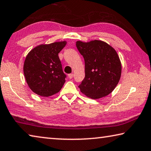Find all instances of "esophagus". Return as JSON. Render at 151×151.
Here are the masks:
<instances>
[{"mask_svg": "<svg viewBox=\"0 0 151 151\" xmlns=\"http://www.w3.org/2000/svg\"><path fill=\"white\" fill-rule=\"evenodd\" d=\"M73 76H74V75L73 73H71V74H69V75H68V78H72L73 77Z\"/></svg>", "mask_w": 151, "mask_h": 151, "instance_id": "obj_1", "label": "esophagus"}]
</instances>
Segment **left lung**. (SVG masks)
I'll use <instances>...</instances> for the list:
<instances>
[{
  "label": "left lung",
  "instance_id": "1",
  "mask_svg": "<svg viewBox=\"0 0 151 151\" xmlns=\"http://www.w3.org/2000/svg\"><path fill=\"white\" fill-rule=\"evenodd\" d=\"M76 45L85 60V76L78 86L81 91L94 99L108 95L121 76L122 65L116 51L99 40L77 41Z\"/></svg>",
  "mask_w": 151,
  "mask_h": 151
}]
</instances>
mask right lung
<instances>
[{"label": "right lung", "instance_id": "right-lung-1", "mask_svg": "<svg viewBox=\"0 0 151 151\" xmlns=\"http://www.w3.org/2000/svg\"><path fill=\"white\" fill-rule=\"evenodd\" d=\"M66 44L65 41L42 44L29 52L23 66L25 78L33 92L43 97L58 93L65 83L58 53Z\"/></svg>", "mask_w": 151, "mask_h": 151}]
</instances>
